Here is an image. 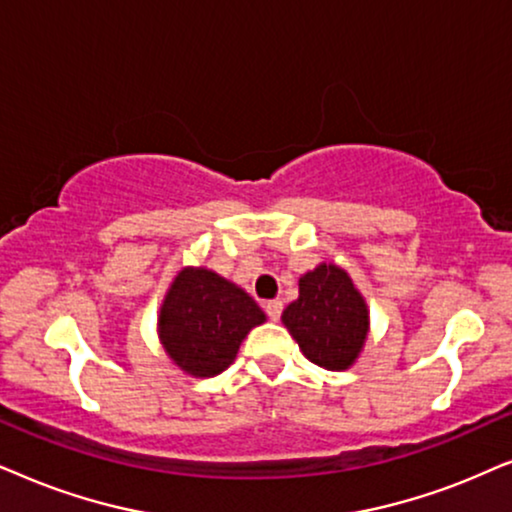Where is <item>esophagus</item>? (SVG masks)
Here are the masks:
<instances>
[{
	"mask_svg": "<svg viewBox=\"0 0 512 512\" xmlns=\"http://www.w3.org/2000/svg\"><path fill=\"white\" fill-rule=\"evenodd\" d=\"M264 309H267V316L271 320H278V318H281V313H283V302H281V299H271V302L264 304Z\"/></svg>",
	"mask_w": 512,
	"mask_h": 512,
	"instance_id": "1",
	"label": "esophagus"
}]
</instances>
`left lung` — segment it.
Returning <instances> with one entry per match:
<instances>
[{
    "mask_svg": "<svg viewBox=\"0 0 512 512\" xmlns=\"http://www.w3.org/2000/svg\"><path fill=\"white\" fill-rule=\"evenodd\" d=\"M283 325L299 351L323 370L342 372L360 358L370 332V309L342 267L320 262L299 278V297L285 306Z\"/></svg>",
    "mask_w": 512,
    "mask_h": 512,
    "instance_id": "1",
    "label": "left lung"
}]
</instances>
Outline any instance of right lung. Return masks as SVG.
<instances>
[{"instance_id": "obj_1", "label": "right lung", "mask_w": 512, "mask_h": 512, "mask_svg": "<svg viewBox=\"0 0 512 512\" xmlns=\"http://www.w3.org/2000/svg\"><path fill=\"white\" fill-rule=\"evenodd\" d=\"M267 320L241 285L206 267H185L163 295L156 335L175 367L196 379L222 374L252 327Z\"/></svg>"}]
</instances>
